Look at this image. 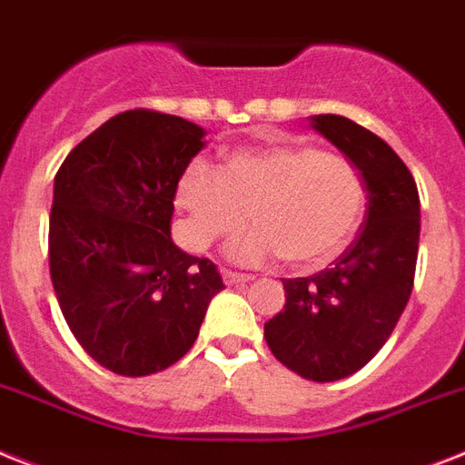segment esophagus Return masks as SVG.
Listing matches in <instances>:
<instances>
[{
  "mask_svg": "<svg viewBox=\"0 0 465 465\" xmlns=\"http://www.w3.org/2000/svg\"><path fill=\"white\" fill-rule=\"evenodd\" d=\"M223 282L225 285H244V282H252V275H244V273H235V271H223Z\"/></svg>",
  "mask_w": 465,
  "mask_h": 465,
  "instance_id": "34e87169",
  "label": "esophagus"
}]
</instances>
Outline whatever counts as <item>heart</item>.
<instances>
[{"mask_svg":"<svg viewBox=\"0 0 465 465\" xmlns=\"http://www.w3.org/2000/svg\"><path fill=\"white\" fill-rule=\"evenodd\" d=\"M183 237L194 252L254 225L228 244L237 263L282 256L294 268H318L354 237L366 209L361 173L344 156L311 144L271 142L225 156L221 173L192 161L175 187Z\"/></svg>","mask_w":465,"mask_h":465,"instance_id":"obj_1","label":"heart"}]
</instances>
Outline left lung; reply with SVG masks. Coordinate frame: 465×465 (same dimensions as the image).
<instances>
[{
  "mask_svg": "<svg viewBox=\"0 0 465 465\" xmlns=\"http://www.w3.org/2000/svg\"><path fill=\"white\" fill-rule=\"evenodd\" d=\"M309 125L361 173L368 209L359 235L321 273L282 280L285 309L263 325L282 366L313 382L356 373L378 354L411 297L420 199L411 171L359 123L335 114Z\"/></svg>",
  "mask_w": 465,
  "mask_h": 465,
  "instance_id": "8db88e82",
  "label": "left lung"
}]
</instances>
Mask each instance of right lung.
Instances as JSON below:
<instances>
[{"mask_svg":"<svg viewBox=\"0 0 465 465\" xmlns=\"http://www.w3.org/2000/svg\"><path fill=\"white\" fill-rule=\"evenodd\" d=\"M206 130L135 109L99 125L54 178L49 271L68 328L118 375L159 373L194 344L223 280L171 237L175 187Z\"/></svg>","mask_w":465,"mask_h":465,"instance_id":"1","label":"right lung"}]
</instances>
